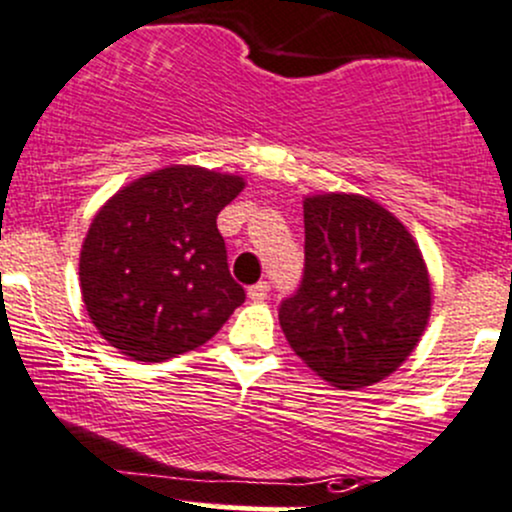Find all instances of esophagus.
Wrapping results in <instances>:
<instances>
[{"instance_id": "obj_1", "label": "esophagus", "mask_w": 512, "mask_h": 512, "mask_svg": "<svg viewBox=\"0 0 512 512\" xmlns=\"http://www.w3.org/2000/svg\"><path fill=\"white\" fill-rule=\"evenodd\" d=\"M268 288H271V286H268L266 281H258L256 286L249 288V298L256 300V303H261V300L268 298Z\"/></svg>"}]
</instances>
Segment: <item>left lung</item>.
<instances>
[{
    "mask_svg": "<svg viewBox=\"0 0 512 512\" xmlns=\"http://www.w3.org/2000/svg\"><path fill=\"white\" fill-rule=\"evenodd\" d=\"M305 273L278 308L283 335L318 377L340 389L389 377L419 345L431 278L419 244L362 194L303 199Z\"/></svg>",
    "mask_w": 512,
    "mask_h": 512,
    "instance_id": "obj_1",
    "label": "left lung"
}]
</instances>
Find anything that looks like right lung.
I'll return each instance as SVG.
<instances>
[{
  "label": "right lung",
  "instance_id": "obj_1",
  "mask_svg": "<svg viewBox=\"0 0 512 512\" xmlns=\"http://www.w3.org/2000/svg\"><path fill=\"white\" fill-rule=\"evenodd\" d=\"M246 179L199 165L147 172L93 217L78 278L96 330L138 362H165L219 333L246 293L231 278L221 209Z\"/></svg>",
  "mask_w": 512,
  "mask_h": 512
}]
</instances>
